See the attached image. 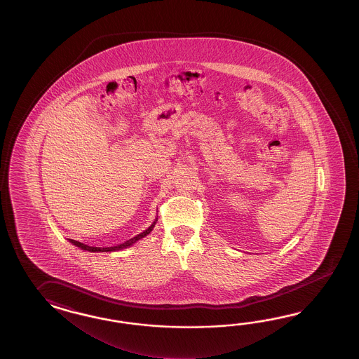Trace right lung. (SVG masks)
<instances>
[{
    "label": "right lung",
    "instance_id": "right-lung-1",
    "mask_svg": "<svg viewBox=\"0 0 359 359\" xmlns=\"http://www.w3.org/2000/svg\"><path fill=\"white\" fill-rule=\"evenodd\" d=\"M155 223H156V219L154 222L153 224L149 227V229L144 231V232H141L140 235L137 236L132 237L130 240H127L126 243H123V244L115 245V246H109V248H96V246H88V245L82 244V243H79V241H76V240H72V238H69V241L72 243L73 245H76L78 248H81L82 250H87V252H115V250H121V249H126V248H128L130 245L135 244L136 241L138 240H141L142 237L147 236L151 231H153L154 227H155Z\"/></svg>",
    "mask_w": 359,
    "mask_h": 359
}]
</instances>
